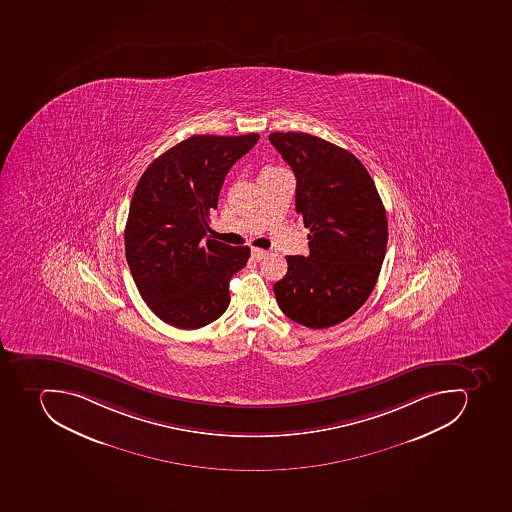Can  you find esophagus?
<instances>
[{"instance_id":"esophagus-1","label":"esophagus","mask_w":512,"mask_h":512,"mask_svg":"<svg viewBox=\"0 0 512 512\" xmlns=\"http://www.w3.org/2000/svg\"><path fill=\"white\" fill-rule=\"evenodd\" d=\"M266 255H268V252H266V250H262V249L252 250V257H254L255 260H262V258H265Z\"/></svg>"}]
</instances>
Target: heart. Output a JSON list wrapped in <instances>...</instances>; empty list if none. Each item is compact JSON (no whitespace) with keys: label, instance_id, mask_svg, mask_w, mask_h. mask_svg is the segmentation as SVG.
<instances>
[{"label":"heart","instance_id":"b5f03b06","mask_svg":"<svg viewBox=\"0 0 512 512\" xmlns=\"http://www.w3.org/2000/svg\"><path fill=\"white\" fill-rule=\"evenodd\" d=\"M263 170H274V167H265Z\"/></svg>","mask_w":512,"mask_h":512}]
</instances>
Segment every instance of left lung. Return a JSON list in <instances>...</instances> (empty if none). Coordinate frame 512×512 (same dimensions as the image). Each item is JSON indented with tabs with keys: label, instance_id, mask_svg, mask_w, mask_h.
I'll use <instances>...</instances> for the list:
<instances>
[{
	"label": "left lung",
	"instance_id": "obj_1",
	"mask_svg": "<svg viewBox=\"0 0 512 512\" xmlns=\"http://www.w3.org/2000/svg\"><path fill=\"white\" fill-rule=\"evenodd\" d=\"M297 180L295 210L310 228V255H289L274 295L287 318L311 329L336 326L376 286L387 249V215L376 184L352 152L307 133H271Z\"/></svg>",
	"mask_w": 512,
	"mask_h": 512
}]
</instances>
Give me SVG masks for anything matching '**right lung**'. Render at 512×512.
Returning <instances> with one entry per match:
<instances>
[{"label": "right lung", "mask_w": 512, "mask_h": 512, "mask_svg": "<svg viewBox=\"0 0 512 512\" xmlns=\"http://www.w3.org/2000/svg\"><path fill=\"white\" fill-rule=\"evenodd\" d=\"M260 136L194 135L157 157L138 181L125 255L139 294L164 323L199 329L225 313L229 279L250 249L205 239L226 173Z\"/></svg>", "instance_id": "add662e5"}]
</instances>
